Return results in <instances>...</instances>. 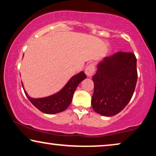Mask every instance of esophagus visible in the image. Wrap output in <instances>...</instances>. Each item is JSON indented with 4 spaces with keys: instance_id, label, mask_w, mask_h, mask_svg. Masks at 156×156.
I'll use <instances>...</instances> for the list:
<instances>
[{
    "instance_id": "34e87169",
    "label": "esophagus",
    "mask_w": 156,
    "mask_h": 156,
    "mask_svg": "<svg viewBox=\"0 0 156 156\" xmlns=\"http://www.w3.org/2000/svg\"><path fill=\"white\" fill-rule=\"evenodd\" d=\"M94 72L95 67L93 64H91V65H88L86 67V69H85V74H87V76H88V77H90V76H92L93 74H94Z\"/></svg>"
}]
</instances>
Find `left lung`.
I'll return each instance as SVG.
<instances>
[{
  "label": "left lung",
  "mask_w": 156,
  "mask_h": 156,
  "mask_svg": "<svg viewBox=\"0 0 156 156\" xmlns=\"http://www.w3.org/2000/svg\"><path fill=\"white\" fill-rule=\"evenodd\" d=\"M137 79L136 57L133 53L118 52L104 57L92 76L93 109L105 116L119 114L131 99Z\"/></svg>",
  "instance_id": "1"
}]
</instances>
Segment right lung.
<instances>
[{
    "mask_svg": "<svg viewBox=\"0 0 156 156\" xmlns=\"http://www.w3.org/2000/svg\"><path fill=\"white\" fill-rule=\"evenodd\" d=\"M86 77L87 76L84 72H81L72 76L68 81L65 86L58 92L44 98L34 99V98L30 97L26 91H25L24 88L23 89L30 101L40 112L48 114H57L67 109L69 104H71L76 88L79 84L84 79H86ZM22 85L23 86V82Z\"/></svg>",
    "mask_w": 156,
    "mask_h": 156,
    "instance_id": "add662e5",
    "label": "right lung"
}]
</instances>
